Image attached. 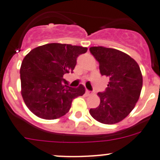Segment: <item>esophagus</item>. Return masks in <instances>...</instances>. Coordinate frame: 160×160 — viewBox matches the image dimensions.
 I'll return each instance as SVG.
<instances>
[{
    "label": "esophagus",
    "mask_w": 160,
    "mask_h": 160,
    "mask_svg": "<svg viewBox=\"0 0 160 160\" xmlns=\"http://www.w3.org/2000/svg\"><path fill=\"white\" fill-rule=\"evenodd\" d=\"M94 94V93H93L92 91H90V90H86V94H87V95H91V94Z\"/></svg>",
    "instance_id": "obj_1"
}]
</instances>
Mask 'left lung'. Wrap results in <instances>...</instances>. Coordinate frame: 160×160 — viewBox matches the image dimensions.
I'll return each instance as SVG.
<instances>
[{"label":"left lung","instance_id":"8db88e82","mask_svg":"<svg viewBox=\"0 0 160 160\" xmlns=\"http://www.w3.org/2000/svg\"><path fill=\"white\" fill-rule=\"evenodd\" d=\"M90 53L99 63L102 75L109 78L104 92H98L100 104L90 114L104 124L122 121L131 112L140 96L142 76L138 63L123 52L112 48L94 46Z\"/></svg>","mask_w":160,"mask_h":160}]
</instances>
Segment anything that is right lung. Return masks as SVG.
Listing matches in <instances>:
<instances>
[{"label":"right lung","instance_id":"right-lung-1","mask_svg":"<svg viewBox=\"0 0 160 160\" xmlns=\"http://www.w3.org/2000/svg\"><path fill=\"white\" fill-rule=\"evenodd\" d=\"M87 47L50 43L32 49L22 63V95L29 111L44 119H56L69 112L73 99L85 94V87L68 86L65 73L73 72L77 58Z\"/></svg>","mask_w":160,"mask_h":160}]
</instances>
